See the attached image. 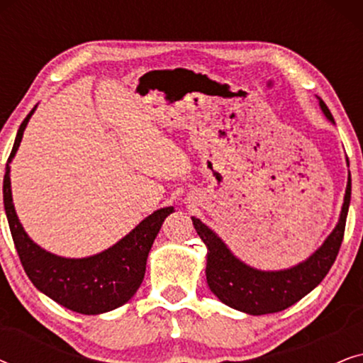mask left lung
I'll return each instance as SVG.
<instances>
[{"label": "left lung", "mask_w": 363, "mask_h": 363, "mask_svg": "<svg viewBox=\"0 0 363 363\" xmlns=\"http://www.w3.org/2000/svg\"><path fill=\"white\" fill-rule=\"evenodd\" d=\"M320 107L325 117L334 122V117L320 101ZM352 180L349 177L347 190L342 206L340 220L335 230L330 233L324 245L312 255L309 259L301 262L291 269L264 272L252 269L245 262L236 259L230 250L210 228L191 216L193 226L208 247L206 256V281L213 294L233 309L246 312L251 315L272 314L284 311L320 284L327 272L334 264L339 255L342 240L345 233V220L350 205Z\"/></svg>", "instance_id": "1"}]
</instances>
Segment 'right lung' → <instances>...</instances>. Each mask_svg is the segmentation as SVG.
I'll use <instances>...</instances> for the list:
<instances>
[{
	"label": "right lung",
	"mask_w": 363,
	"mask_h": 363,
	"mask_svg": "<svg viewBox=\"0 0 363 363\" xmlns=\"http://www.w3.org/2000/svg\"><path fill=\"white\" fill-rule=\"evenodd\" d=\"M33 112L34 108L19 125L3 180L4 210L19 261L33 284L67 309L87 315L117 309L140 287L153 240L165 218L173 213V206L152 213L123 240L101 255L84 259H66L41 250L36 242L29 240L18 220L9 180V162L21 143L23 132Z\"/></svg>",
	"instance_id": "right-lung-1"
}]
</instances>
